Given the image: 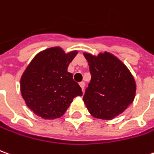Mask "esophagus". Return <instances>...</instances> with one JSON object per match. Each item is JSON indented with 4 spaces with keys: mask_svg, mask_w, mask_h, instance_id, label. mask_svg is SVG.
I'll list each match as a JSON object with an SVG mask.
<instances>
[{
    "mask_svg": "<svg viewBox=\"0 0 154 154\" xmlns=\"http://www.w3.org/2000/svg\"><path fill=\"white\" fill-rule=\"evenodd\" d=\"M79 85H80L81 88H82V91L83 92V90H84V88H85V83L83 82H82L79 83Z\"/></svg>",
    "mask_w": 154,
    "mask_h": 154,
    "instance_id": "esophagus-1",
    "label": "esophagus"
}]
</instances>
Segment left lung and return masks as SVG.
Wrapping results in <instances>:
<instances>
[{"label": "left lung", "instance_id": "obj_1", "mask_svg": "<svg viewBox=\"0 0 154 154\" xmlns=\"http://www.w3.org/2000/svg\"><path fill=\"white\" fill-rule=\"evenodd\" d=\"M83 55L92 78L82 100L94 118L113 119L133 102L135 80L128 67L109 52L105 51L97 57L89 53Z\"/></svg>", "mask_w": 154, "mask_h": 154}]
</instances>
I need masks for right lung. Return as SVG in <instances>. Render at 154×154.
I'll use <instances>...</instances> for the list:
<instances>
[{
  "mask_svg": "<svg viewBox=\"0 0 154 154\" xmlns=\"http://www.w3.org/2000/svg\"><path fill=\"white\" fill-rule=\"evenodd\" d=\"M77 51L65 53L61 47L41 51L30 62L21 78V92L26 106L44 119L62 117L82 88L67 72Z\"/></svg>",
  "mask_w": 154,
  "mask_h": 154,
  "instance_id": "obj_1",
  "label": "right lung"
}]
</instances>
